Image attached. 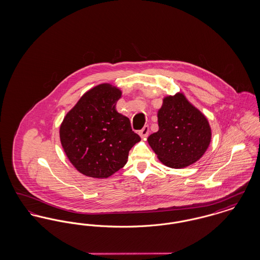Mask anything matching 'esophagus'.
Segmentation results:
<instances>
[{
	"label": "esophagus",
	"instance_id": "obj_1",
	"mask_svg": "<svg viewBox=\"0 0 260 260\" xmlns=\"http://www.w3.org/2000/svg\"><path fill=\"white\" fill-rule=\"evenodd\" d=\"M149 133H150V131H149V126L148 125H145L142 129H140L139 131V136H141V137H147L149 136Z\"/></svg>",
	"mask_w": 260,
	"mask_h": 260
}]
</instances>
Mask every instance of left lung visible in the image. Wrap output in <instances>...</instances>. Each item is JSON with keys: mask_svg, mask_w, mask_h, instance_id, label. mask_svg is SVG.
I'll return each mask as SVG.
<instances>
[{"mask_svg": "<svg viewBox=\"0 0 260 260\" xmlns=\"http://www.w3.org/2000/svg\"><path fill=\"white\" fill-rule=\"evenodd\" d=\"M159 131L148 143L167 167L182 169L205 154L211 138L210 124L182 93L167 96L158 111Z\"/></svg>", "mask_w": 260, "mask_h": 260, "instance_id": "left-lung-1", "label": "left lung"}]
</instances>
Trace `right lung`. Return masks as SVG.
Masks as SVG:
<instances>
[{"label": "right lung", "mask_w": 260, "mask_h": 260, "mask_svg": "<svg viewBox=\"0 0 260 260\" xmlns=\"http://www.w3.org/2000/svg\"><path fill=\"white\" fill-rule=\"evenodd\" d=\"M122 91L109 84L89 89L67 113L60 125L64 152L75 168L94 178H107L126 164L140 141L129 119L116 111Z\"/></svg>", "instance_id": "obj_1"}]
</instances>
